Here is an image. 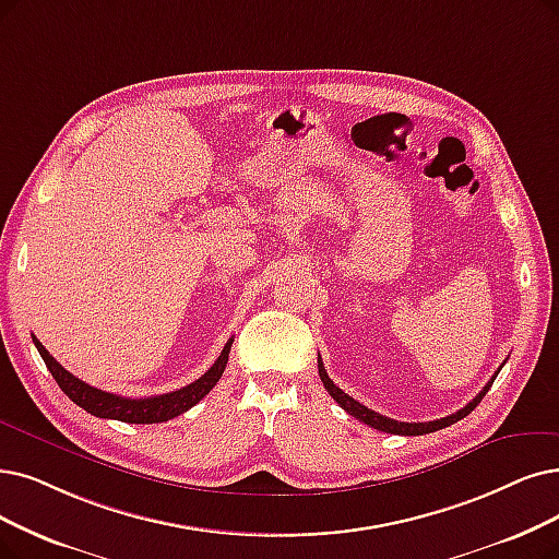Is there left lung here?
Wrapping results in <instances>:
<instances>
[{
	"instance_id": "8db88e82",
	"label": "left lung",
	"mask_w": 559,
	"mask_h": 559,
	"mask_svg": "<svg viewBox=\"0 0 559 559\" xmlns=\"http://www.w3.org/2000/svg\"><path fill=\"white\" fill-rule=\"evenodd\" d=\"M319 376H321V381H323L328 394H330L334 401H337V404H340L348 415H353L355 419H360V421L369 424L371 429L385 431V433H394V436H424V433H433V431H438V429L450 427V424L463 419L465 415H471V413L479 406V401H481L484 394L490 390V385H493L498 371H496V376L490 378V381L484 385V390L471 401V404L463 406L461 411H456V413H452V415H448V417H440V419H433V421H399V419H390V417H385V415H378L376 411L362 406L360 401H355L353 396H348L346 392H342L337 385H334V383L330 381V376H328V371H325V367H323V362H321V357H319Z\"/></svg>"
}]
</instances>
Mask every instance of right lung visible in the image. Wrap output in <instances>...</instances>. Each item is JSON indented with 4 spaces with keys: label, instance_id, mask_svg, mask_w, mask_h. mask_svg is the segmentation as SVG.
I'll use <instances>...</instances> for the list:
<instances>
[{
    "label": "right lung",
    "instance_id": "obj_1",
    "mask_svg": "<svg viewBox=\"0 0 559 559\" xmlns=\"http://www.w3.org/2000/svg\"><path fill=\"white\" fill-rule=\"evenodd\" d=\"M43 362L50 369L52 378L57 381V385L61 388V392L69 396L71 401L80 408H84L86 413H92L96 417H105V419H119V421H128V424H158V421H167L174 419L176 415H181L186 411H190L194 404H199L219 381V376L225 373L227 360H229V350L234 344V337L222 348L219 357L215 360V365L202 376L197 378L194 383L176 390V392H167L160 396H146V399H128V396H119L111 392H103L98 388L86 385L80 378H75L71 371H66L55 357L46 350L36 337H32Z\"/></svg>",
    "mask_w": 559,
    "mask_h": 559
}]
</instances>
